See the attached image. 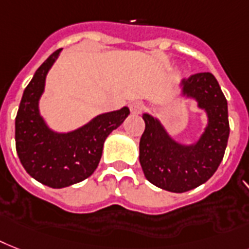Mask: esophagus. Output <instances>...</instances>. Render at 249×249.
<instances>
[{
    "label": "esophagus",
    "mask_w": 249,
    "mask_h": 249,
    "mask_svg": "<svg viewBox=\"0 0 249 249\" xmlns=\"http://www.w3.org/2000/svg\"><path fill=\"white\" fill-rule=\"evenodd\" d=\"M129 107H130V111L133 114H141V112H143L145 108L144 104H143V102H139V101H137V102H131V104L129 105Z\"/></svg>",
    "instance_id": "obj_1"
}]
</instances>
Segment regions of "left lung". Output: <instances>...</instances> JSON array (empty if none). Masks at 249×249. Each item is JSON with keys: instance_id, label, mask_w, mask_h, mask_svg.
<instances>
[{"instance_id": "1", "label": "left lung", "mask_w": 249, "mask_h": 249, "mask_svg": "<svg viewBox=\"0 0 249 249\" xmlns=\"http://www.w3.org/2000/svg\"><path fill=\"white\" fill-rule=\"evenodd\" d=\"M183 93L198 101L209 115V125L195 145L171 139L160 121L143 115L145 129L139 142V162L147 180L174 193L206 183L223 161L228 138V102L211 72H197L181 82Z\"/></svg>"}]
</instances>
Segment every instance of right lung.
<instances>
[{
	"label": "right lung",
	"instance_id": "add662e5",
	"mask_svg": "<svg viewBox=\"0 0 249 249\" xmlns=\"http://www.w3.org/2000/svg\"><path fill=\"white\" fill-rule=\"evenodd\" d=\"M62 48L37 69L26 86L15 119V144L20 162L36 180L51 188H64L90 177L100 163L102 148L111 131L128 118L129 108L97 116L68 134L53 133L44 124L38 101L48 70Z\"/></svg>",
	"mask_w": 249,
	"mask_h": 249
}]
</instances>
